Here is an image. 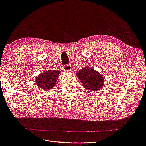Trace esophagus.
Here are the masks:
<instances>
[{"mask_svg":"<svg viewBox=\"0 0 146 146\" xmlns=\"http://www.w3.org/2000/svg\"><path fill=\"white\" fill-rule=\"evenodd\" d=\"M72 69V66L70 65H64L62 68V70L64 71V72H69V71H71V70Z\"/></svg>","mask_w":146,"mask_h":146,"instance_id":"1","label":"esophagus"}]
</instances>
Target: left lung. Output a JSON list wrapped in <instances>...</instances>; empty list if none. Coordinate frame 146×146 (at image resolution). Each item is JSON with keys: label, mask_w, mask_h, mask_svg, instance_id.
<instances>
[{"label": "left lung", "mask_w": 146, "mask_h": 146, "mask_svg": "<svg viewBox=\"0 0 146 146\" xmlns=\"http://www.w3.org/2000/svg\"><path fill=\"white\" fill-rule=\"evenodd\" d=\"M76 76L86 90L96 91L103 87L104 83L103 76L92 67L86 66L79 70Z\"/></svg>", "instance_id": "8db88e82"}]
</instances>
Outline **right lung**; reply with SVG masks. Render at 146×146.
I'll return each mask as SVG.
<instances>
[{
	"instance_id": "add662e5",
	"label": "right lung",
	"mask_w": 146,
	"mask_h": 146,
	"mask_svg": "<svg viewBox=\"0 0 146 146\" xmlns=\"http://www.w3.org/2000/svg\"><path fill=\"white\" fill-rule=\"evenodd\" d=\"M60 73L58 70L45 71L36 77L35 84L43 90H51L55 86Z\"/></svg>"
}]
</instances>
